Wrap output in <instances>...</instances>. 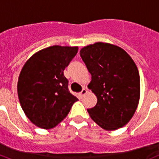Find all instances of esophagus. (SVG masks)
<instances>
[{
    "instance_id": "1",
    "label": "esophagus",
    "mask_w": 159,
    "mask_h": 159,
    "mask_svg": "<svg viewBox=\"0 0 159 159\" xmlns=\"http://www.w3.org/2000/svg\"><path fill=\"white\" fill-rule=\"evenodd\" d=\"M88 93V90H86V89H85V88H84L83 90H82V91H81V93H80V94H81V95L82 96H84L85 95V94H86Z\"/></svg>"
}]
</instances>
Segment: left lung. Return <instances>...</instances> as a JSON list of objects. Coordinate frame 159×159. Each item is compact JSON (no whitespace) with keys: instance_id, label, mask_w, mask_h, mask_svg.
I'll return each instance as SVG.
<instances>
[{"instance_id":"8db88e82","label":"left lung","mask_w":159,"mask_h":159,"mask_svg":"<svg viewBox=\"0 0 159 159\" xmlns=\"http://www.w3.org/2000/svg\"><path fill=\"white\" fill-rule=\"evenodd\" d=\"M80 56L91 74L88 88L97 104L87 109L90 118L107 131L127 125L140 100V75L135 62L123 48L97 42L84 47Z\"/></svg>"}]
</instances>
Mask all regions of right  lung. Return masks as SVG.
Returning <instances> with one entry per match:
<instances>
[{
  "label": "right lung",
  "instance_id": "right-lung-1",
  "mask_svg": "<svg viewBox=\"0 0 159 159\" xmlns=\"http://www.w3.org/2000/svg\"><path fill=\"white\" fill-rule=\"evenodd\" d=\"M78 47L54 45L34 53L20 72L18 95L24 113L37 127L50 129L67 116L77 98L69 92L64 70Z\"/></svg>",
  "mask_w": 159,
  "mask_h": 159
}]
</instances>
